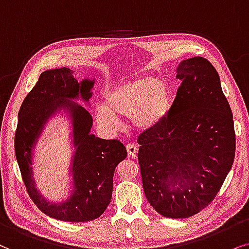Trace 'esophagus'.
I'll return each instance as SVG.
<instances>
[{
  "label": "esophagus",
  "mask_w": 249,
  "mask_h": 249,
  "mask_svg": "<svg viewBox=\"0 0 249 249\" xmlns=\"http://www.w3.org/2000/svg\"><path fill=\"white\" fill-rule=\"evenodd\" d=\"M126 149H127V154H128V156H131V157H134V156L138 154V148H137V145L133 144V143H128V144H126Z\"/></svg>",
  "instance_id": "esophagus-1"
}]
</instances>
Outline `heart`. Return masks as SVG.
<instances>
[{
	"mask_svg": "<svg viewBox=\"0 0 249 249\" xmlns=\"http://www.w3.org/2000/svg\"><path fill=\"white\" fill-rule=\"evenodd\" d=\"M105 104L95 108L99 124L109 131L121 126L117 115L130 116L139 130H150L163 121L170 107L166 85L150 76L122 81L105 94Z\"/></svg>",
	"mask_w": 249,
	"mask_h": 249,
	"instance_id": "heart-1",
	"label": "heart"
}]
</instances>
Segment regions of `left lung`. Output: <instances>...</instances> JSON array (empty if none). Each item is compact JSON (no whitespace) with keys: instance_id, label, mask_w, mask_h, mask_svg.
<instances>
[{"instance_id":"left-lung-1","label":"left lung","mask_w":249,"mask_h":249,"mask_svg":"<svg viewBox=\"0 0 249 249\" xmlns=\"http://www.w3.org/2000/svg\"><path fill=\"white\" fill-rule=\"evenodd\" d=\"M177 98L157 126L138 138L144 195L159 214L187 218L208 206L232 167L233 116L207 59L177 67Z\"/></svg>"}]
</instances>
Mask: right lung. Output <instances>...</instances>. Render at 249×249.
<instances>
[{"instance_id":"1","label":"right lung","mask_w":249,"mask_h":249,"mask_svg":"<svg viewBox=\"0 0 249 249\" xmlns=\"http://www.w3.org/2000/svg\"><path fill=\"white\" fill-rule=\"evenodd\" d=\"M94 83V78L77 81L69 68L49 69L39 75L18 114L15 150L22 178L36 206L55 220L88 222L101 216L111 200L115 168L127 156L121 141L105 140L90 133L92 116L76 101L90 106ZM58 115L70 123L73 152L69 168V196L62 202H52L37 188L34 159L46 125Z\"/></svg>"}]
</instances>
